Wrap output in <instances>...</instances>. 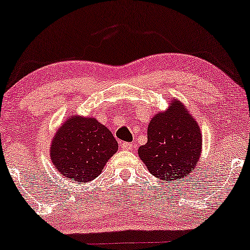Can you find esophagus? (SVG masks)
<instances>
[{
	"instance_id": "34e87169",
	"label": "esophagus",
	"mask_w": 250,
	"mask_h": 250,
	"mask_svg": "<svg viewBox=\"0 0 250 250\" xmlns=\"http://www.w3.org/2000/svg\"><path fill=\"white\" fill-rule=\"evenodd\" d=\"M120 147L122 149H125V150H131L132 149V144H130V143H122L121 145H120Z\"/></svg>"
}]
</instances>
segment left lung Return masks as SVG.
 Masks as SVG:
<instances>
[{
    "mask_svg": "<svg viewBox=\"0 0 250 250\" xmlns=\"http://www.w3.org/2000/svg\"><path fill=\"white\" fill-rule=\"evenodd\" d=\"M199 125L179 100L170 101L167 111L154 115L147 129V143L138 155L154 177L175 181L187 177L202 153Z\"/></svg>",
    "mask_w": 250,
    "mask_h": 250,
    "instance_id": "obj_1",
    "label": "left lung"
}]
</instances>
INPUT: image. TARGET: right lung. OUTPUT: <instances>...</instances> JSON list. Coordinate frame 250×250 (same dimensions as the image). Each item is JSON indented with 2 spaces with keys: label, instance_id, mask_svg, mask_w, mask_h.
Masks as SVG:
<instances>
[{
  "label": "right lung",
  "instance_id": "1",
  "mask_svg": "<svg viewBox=\"0 0 250 250\" xmlns=\"http://www.w3.org/2000/svg\"><path fill=\"white\" fill-rule=\"evenodd\" d=\"M50 150L52 163L63 178L86 184L102 173L117 153L118 143L95 118L71 115L58 129Z\"/></svg>",
  "mask_w": 250,
  "mask_h": 250
}]
</instances>
